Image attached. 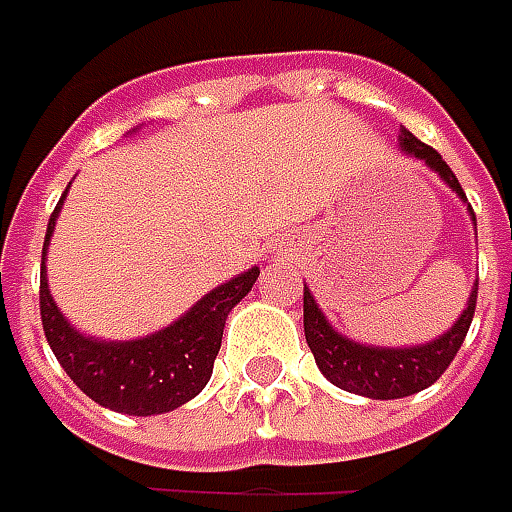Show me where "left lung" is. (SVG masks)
<instances>
[{"mask_svg":"<svg viewBox=\"0 0 512 512\" xmlns=\"http://www.w3.org/2000/svg\"><path fill=\"white\" fill-rule=\"evenodd\" d=\"M402 152L419 158L425 167H431L445 184L467 203L462 184L456 181V175L442 161V155L422 144L414 133L402 130L399 135ZM470 209V203H467ZM473 215V209H470ZM476 221V215H473ZM476 294H479V280L473 283V291L467 297L465 311L459 314V320L431 343L411 345V348H379V345H360L354 340L343 337L340 331L326 320V314L320 311L314 294L309 286H303V328H306V343L311 354L317 360V368L331 379L337 388H343L348 394H360L368 399H399L411 397L416 391H425L436 379L448 371V365L456 357V351L462 348L467 337V328L476 311Z\"/></svg>","mask_w":512,"mask_h":512,"instance_id":"obj_1","label":"left lung"}]
</instances>
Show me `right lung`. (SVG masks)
<instances>
[{
    "label": "right lung",
    "instance_id": "right-lung-1",
    "mask_svg": "<svg viewBox=\"0 0 512 512\" xmlns=\"http://www.w3.org/2000/svg\"><path fill=\"white\" fill-rule=\"evenodd\" d=\"M64 195L47 221L45 249H42V286H39L42 326H45V337L56 360L62 362L67 377L73 379L87 397L110 411L130 416H155L181 408L184 402L198 397L203 385L212 377V365L221 351L226 317L252 291L260 269L255 266L209 294H203L172 326L147 334L141 340L104 343L98 337H84L64 320V314L53 303L50 289H47V243L56 229Z\"/></svg>",
    "mask_w": 512,
    "mask_h": 512
}]
</instances>
